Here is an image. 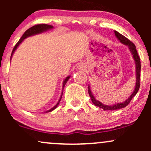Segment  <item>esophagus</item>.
I'll return each instance as SVG.
<instances>
[{"label":"esophagus","instance_id":"obj_1","mask_svg":"<svg viewBox=\"0 0 151 151\" xmlns=\"http://www.w3.org/2000/svg\"><path fill=\"white\" fill-rule=\"evenodd\" d=\"M85 68V66L83 64H80L78 66V69L79 70H84Z\"/></svg>","mask_w":151,"mask_h":151}]
</instances>
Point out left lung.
Returning a JSON list of instances; mask_svg holds the SVG:
<instances>
[{
    "mask_svg": "<svg viewBox=\"0 0 151 151\" xmlns=\"http://www.w3.org/2000/svg\"><path fill=\"white\" fill-rule=\"evenodd\" d=\"M114 33H115V35L117 37V39L120 41L121 43L126 45V46L129 47V51L131 52L132 56H133V58L135 61V66H136V85H135L134 90L132 95H131L126 100V101H123V102L117 103V104H115L113 105H105L104 104H102L101 101L96 99L95 97H94L93 95L92 92H91L89 85H88V93H89V96L90 97H91L92 102L93 103V104L95 105V106H99V107L101 108V109H103L104 110H116V109L124 108L125 106H126L129 104V103H130L131 100L132 99V98L136 95L138 91H139V85H140V84H139V83H140V70H141L140 58H139V55H138L137 51L136 50V47H135V45H134L130 40H129L127 38L125 37L124 36H123V35L121 34L120 33H118V31L115 30Z\"/></svg>",
    "mask_w": 151,
    "mask_h": 151,
    "instance_id": "1",
    "label": "left lung"
}]
</instances>
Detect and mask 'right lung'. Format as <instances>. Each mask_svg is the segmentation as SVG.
<instances>
[{
	"label": "right lung",
	"instance_id": "1",
	"mask_svg": "<svg viewBox=\"0 0 151 151\" xmlns=\"http://www.w3.org/2000/svg\"><path fill=\"white\" fill-rule=\"evenodd\" d=\"M52 28H53L52 25H47V24H39V25H34V26L31 27V28H30L29 29H28V30H27L26 31H25V33H24V34L22 35V37L20 38V39H19V42H18L17 43V45H15L14 47L13 50H12V55H11L10 60H11V59H12V55H13V54H14V52H15V50H16L17 49V47H19V45H20V44L22 43V42H23L24 39H26V38L29 37V36H33V35L39 34V33H43V32H46V31H47V30H51V29H52ZM70 77H71V76H68V77H66V79H65V80H63V88H64L65 85L66 84L67 81H68V80H69ZM62 95H63V91H62L61 96H60V99L58 100V103H57V104H56L55 106H54L52 108H51V109H49V110L46 111V112H51V111L54 110V109H55V108H57L58 105L59 103H60V99H61V98H62Z\"/></svg>",
	"mask_w": 151,
	"mask_h": 151
}]
</instances>
